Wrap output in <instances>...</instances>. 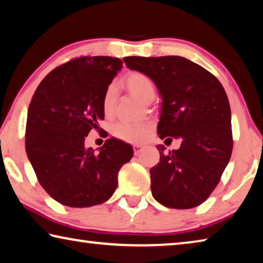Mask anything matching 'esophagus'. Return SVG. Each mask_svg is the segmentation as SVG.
Here are the masks:
<instances>
[{"mask_svg":"<svg viewBox=\"0 0 263 263\" xmlns=\"http://www.w3.org/2000/svg\"><path fill=\"white\" fill-rule=\"evenodd\" d=\"M142 147H144V146L140 145V144H136V145H133V152H135V154H136V155H138V154H139V153L141 152Z\"/></svg>","mask_w":263,"mask_h":263,"instance_id":"obj_1","label":"esophagus"}]
</instances>
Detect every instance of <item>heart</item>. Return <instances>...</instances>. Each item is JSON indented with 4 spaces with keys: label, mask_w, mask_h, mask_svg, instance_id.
Wrapping results in <instances>:
<instances>
[{
    "label": "heart",
    "mask_w": 263,
    "mask_h": 263,
    "mask_svg": "<svg viewBox=\"0 0 263 263\" xmlns=\"http://www.w3.org/2000/svg\"><path fill=\"white\" fill-rule=\"evenodd\" d=\"M124 86L133 96L139 99L144 103H151L155 97V88L153 81L147 75L140 72H131L126 74L123 79ZM116 102V89L110 86L106 88L103 95V112L105 116H110L114 112ZM151 127L147 124H128L118 123L114 127V133L119 139L126 141H141L149 133Z\"/></svg>",
    "instance_id": "b5f03b06"
}]
</instances>
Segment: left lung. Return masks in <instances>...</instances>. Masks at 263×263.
<instances>
[{
  "label": "left lung",
  "instance_id": "obj_1",
  "mask_svg": "<svg viewBox=\"0 0 263 263\" xmlns=\"http://www.w3.org/2000/svg\"><path fill=\"white\" fill-rule=\"evenodd\" d=\"M130 69L144 73L162 97L158 135L180 138L179 149L151 168L152 195L162 205L191 209L202 204L219 183L233 148L231 109L218 79L183 57H126Z\"/></svg>",
  "mask_w": 263,
  "mask_h": 263
}]
</instances>
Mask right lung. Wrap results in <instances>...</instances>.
<instances>
[{
  "mask_svg": "<svg viewBox=\"0 0 263 263\" xmlns=\"http://www.w3.org/2000/svg\"><path fill=\"white\" fill-rule=\"evenodd\" d=\"M123 61L80 57L48 73L28 110L25 149L39 183L70 208L101 204L117 188L118 172L133 157L128 144L110 138L99 153L84 146L104 118L103 95Z\"/></svg>",
  "mask_w": 263,
  "mask_h": 263,
  "instance_id": "1",
  "label": "right lung"
}]
</instances>
